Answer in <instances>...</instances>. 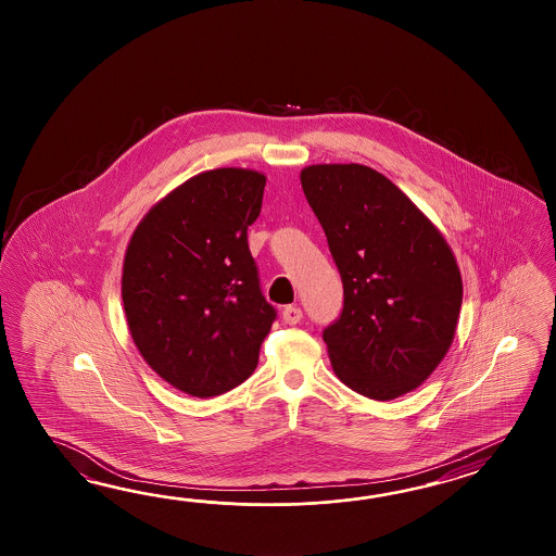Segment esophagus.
Returning <instances> with one entry per match:
<instances>
[{"mask_svg":"<svg viewBox=\"0 0 556 556\" xmlns=\"http://www.w3.org/2000/svg\"><path fill=\"white\" fill-rule=\"evenodd\" d=\"M283 324L288 326H294L300 319H302V309L298 306H286L282 309Z\"/></svg>","mask_w":556,"mask_h":556,"instance_id":"esophagus-1","label":"esophagus"}]
</instances>
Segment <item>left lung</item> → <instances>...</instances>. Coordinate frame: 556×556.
<instances>
[{
    "instance_id": "left-lung-1",
    "label": "left lung",
    "mask_w": 556,
    "mask_h": 556,
    "mask_svg": "<svg viewBox=\"0 0 556 556\" xmlns=\"http://www.w3.org/2000/svg\"><path fill=\"white\" fill-rule=\"evenodd\" d=\"M300 182L342 276V316L324 331L333 374L376 402L417 390L459 321L462 273L447 240L371 166L309 165Z\"/></svg>"
}]
</instances>
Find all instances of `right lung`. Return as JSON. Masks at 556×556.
<instances>
[{
	"instance_id": "right-lung-1",
	"label": "right lung",
	"mask_w": 556,
	"mask_h": 556,
	"mask_svg": "<svg viewBox=\"0 0 556 556\" xmlns=\"http://www.w3.org/2000/svg\"><path fill=\"white\" fill-rule=\"evenodd\" d=\"M264 185L252 168L199 173L154 202L125 250L130 338L156 376L192 397L249 379L273 328L247 240Z\"/></svg>"
}]
</instances>
